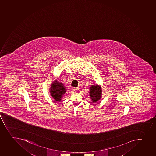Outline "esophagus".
I'll list each match as a JSON object with an SVG mask.
<instances>
[{
  "instance_id": "34e87169",
  "label": "esophagus",
  "mask_w": 156,
  "mask_h": 156,
  "mask_svg": "<svg viewBox=\"0 0 156 156\" xmlns=\"http://www.w3.org/2000/svg\"><path fill=\"white\" fill-rule=\"evenodd\" d=\"M79 90H79V88H76L75 89V91H76V92H79Z\"/></svg>"
}]
</instances>
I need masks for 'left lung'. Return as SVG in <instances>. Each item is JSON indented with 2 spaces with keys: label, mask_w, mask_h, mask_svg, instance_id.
Returning <instances> with one entry per match:
<instances>
[{
  "label": "left lung",
  "mask_w": 156,
  "mask_h": 156,
  "mask_svg": "<svg viewBox=\"0 0 156 156\" xmlns=\"http://www.w3.org/2000/svg\"><path fill=\"white\" fill-rule=\"evenodd\" d=\"M90 98L92 100V103H96L99 101L102 97L101 87L100 85H91L89 88Z\"/></svg>",
  "instance_id": "left-lung-1"
}]
</instances>
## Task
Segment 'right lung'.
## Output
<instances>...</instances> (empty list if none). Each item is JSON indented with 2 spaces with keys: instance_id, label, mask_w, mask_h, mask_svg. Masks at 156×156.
<instances>
[{
  "instance_id": "obj_1",
  "label": "right lung",
  "mask_w": 156,
  "mask_h": 156,
  "mask_svg": "<svg viewBox=\"0 0 156 156\" xmlns=\"http://www.w3.org/2000/svg\"><path fill=\"white\" fill-rule=\"evenodd\" d=\"M50 87L49 91L52 98L56 101H60L61 98L66 92V87L64 86L63 83L57 80H54Z\"/></svg>"
}]
</instances>
